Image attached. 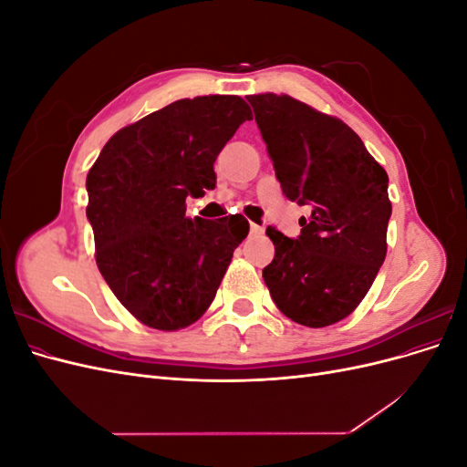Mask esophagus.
<instances>
[{
    "label": "esophagus",
    "mask_w": 467,
    "mask_h": 467,
    "mask_svg": "<svg viewBox=\"0 0 467 467\" xmlns=\"http://www.w3.org/2000/svg\"><path fill=\"white\" fill-rule=\"evenodd\" d=\"M249 232H251V235H261L265 230L261 228V225H257V223H251L249 225Z\"/></svg>",
    "instance_id": "esophagus-1"
}]
</instances>
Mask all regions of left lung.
<instances>
[{"mask_svg": "<svg viewBox=\"0 0 467 467\" xmlns=\"http://www.w3.org/2000/svg\"><path fill=\"white\" fill-rule=\"evenodd\" d=\"M282 192L312 208L292 239L266 228L265 285L282 314L327 327L355 309L386 259L388 173L348 126L288 95H249Z\"/></svg>", "mask_w": 467, "mask_h": 467, "instance_id": "1", "label": "left lung"}]
</instances>
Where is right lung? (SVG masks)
<instances>
[{
  "label": "right lung",
  "instance_id": "obj_1",
  "mask_svg": "<svg viewBox=\"0 0 467 467\" xmlns=\"http://www.w3.org/2000/svg\"><path fill=\"white\" fill-rule=\"evenodd\" d=\"M251 117L237 95L181 99L124 126L89 169L97 266L148 327L175 331L199 319L249 232L242 214L191 220L185 201L216 187L218 153Z\"/></svg>",
  "mask_w": 467,
  "mask_h": 467
}]
</instances>
